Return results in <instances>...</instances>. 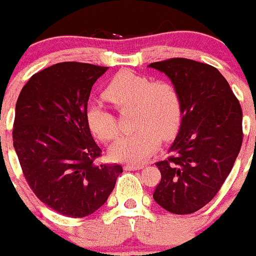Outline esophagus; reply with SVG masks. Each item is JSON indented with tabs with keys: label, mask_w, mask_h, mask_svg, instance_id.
<instances>
[{
	"label": "esophagus",
	"mask_w": 256,
	"mask_h": 256,
	"mask_svg": "<svg viewBox=\"0 0 256 256\" xmlns=\"http://www.w3.org/2000/svg\"><path fill=\"white\" fill-rule=\"evenodd\" d=\"M144 168L143 164H126L124 170H138V169Z\"/></svg>",
	"instance_id": "34e87169"
}]
</instances>
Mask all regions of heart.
Here are the masks:
<instances>
[{"label": "heart", "instance_id": "b5f03b06", "mask_svg": "<svg viewBox=\"0 0 256 256\" xmlns=\"http://www.w3.org/2000/svg\"><path fill=\"white\" fill-rule=\"evenodd\" d=\"M103 98L120 112L134 108L132 134L122 136L110 149L116 159L142 162L159 146L176 136L182 123V102L172 83L153 80L146 76L123 70L113 76L103 90ZM88 127L98 139L114 140L120 124L114 114L98 103L92 102L86 110Z\"/></svg>", "mask_w": 256, "mask_h": 256}]
</instances>
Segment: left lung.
<instances>
[{
    "mask_svg": "<svg viewBox=\"0 0 256 256\" xmlns=\"http://www.w3.org/2000/svg\"><path fill=\"white\" fill-rule=\"evenodd\" d=\"M149 67L166 73L179 93L182 124L156 163L162 179L153 198L173 214H192L216 196L242 143V110L229 83L210 64L170 58Z\"/></svg>",
    "mask_w": 256,
    "mask_h": 256,
    "instance_id": "left-lung-1",
    "label": "left lung"
}]
</instances>
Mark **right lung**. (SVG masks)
Returning <instances> with one entry per match:
<instances>
[{
    "instance_id": "1",
    "label": "right lung",
    "mask_w": 256,
    "mask_h": 256,
    "mask_svg": "<svg viewBox=\"0 0 256 256\" xmlns=\"http://www.w3.org/2000/svg\"><path fill=\"white\" fill-rule=\"evenodd\" d=\"M107 67L62 62L40 70L16 103L14 146L37 198L60 215L84 218L107 202L120 164L102 156L86 120L88 98Z\"/></svg>"
}]
</instances>
